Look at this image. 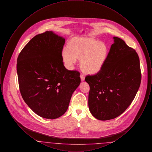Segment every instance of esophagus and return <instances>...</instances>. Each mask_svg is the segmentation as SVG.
Returning a JSON list of instances; mask_svg holds the SVG:
<instances>
[{"instance_id":"34e87169","label":"esophagus","mask_w":152,"mask_h":152,"mask_svg":"<svg viewBox=\"0 0 152 152\" xmlns=\"http://www.w3.org/2000/svg\"><path fill=\"white\" fill-rule=\"evenodd\" d=\"M80 78H81V81H84V79H85V76H84V75L83 74H81V75H80Z\"/></svg>"}]
</instances>
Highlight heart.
I'll return each instance as SVG.
<instances>
[{"label":"heart","mask_w":152,"mask_h":152,"mask_svg":"<svg viewBox=\"0 0 152 152\" xmlns=\"http://www.w3.org/2000/svg\"><path fill=\"white\" fill-rule=\"evenodd\" d=\"M109 55L106 45L89 39H74L62 51L65 64L69 68L80 59V67L84 72L94 75L101 71Z\"/></svg>","instance_id":"b5f03b06"}]
</instances>
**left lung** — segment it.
Returning <instances> with one entry per match:
<instances>
[{"label": "left lung", "instance_id": "obj_1", "mask_svg": "<svg viewBox=\"0 0 152 152\" xmlns=\"http://www.w3.org/2000/svg\"><path fill=\"white\" fill-rule=\"evenodd\" d=\"M113 39L101 71L85 78L90 87L89 110L102 121L115 118L125 112L134 100L141 80L137 53L120 38Z\"/></svg>", "mask_w": 152, "mask_h": 152}]
</instances>
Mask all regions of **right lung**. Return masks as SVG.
Here are the masks:
<instances>
[{
	"mask_svg": "<svg viewBox=\"0 0 152 152\" xmlns=\"http://www.w3.org/2000/svg\"><path fill=\"white\" fill-rule=\"evenodd\" d=\"M65 39L52 31L34 36L19 53L16 69L22 97L36 114L48 119L62 116L73 92L80 84V73L63 64Z\"/></svg>",
	"mask_w": 152,
	"mask_h": 152,
	"instance_id": "add662e5",
	"label": "right lung"
}]
</instances>
